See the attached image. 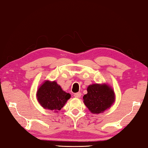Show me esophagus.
<instances>
[{
	"label": "esophagus",
	"mask_w": 148,
	"mask_h": 148,
	"mask_svg": "<svg viewBox=\"0 0 148 148\" xmlns=\"http://www.w3.org/2000/svg\"><path fill=\"white\" fill-rule=\"evenodd\" d=\"M74 96L76 97V98H80V97L82 96V93L81 92H76V93H75L74 95Z\"/></svg>",
	"instance_id": "34e87169"
}]
</instances>
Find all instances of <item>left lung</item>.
<instances>
[{"label":"left lung","mask_w":148,"mask_h":148,"mask_svg":"<svg viewBox=\"0 0 148 148\" xmlns=\"http://www.w3.org/2000/svg\"><path fill=\"white\" fill-rule=\"evenodd\" d=\"M87 93L83 97L84 103L93 114L103 113L114 105V90L106 84H93L87 87Z\"/></svg>","instance_id":"left-lung-1"}]
</instances>
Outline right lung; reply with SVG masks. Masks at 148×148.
<instances>
[{
	"label": "right lung",
	"mask_w": 148,
	"mask_h": 148,
	"mask_svg": "<svg viewBox=\"0 0 148 148\" xmlns=\"http://www.w3.org/2000/svg\"><path fill=\"white\" fill-rule=\"evenodd\" d=\"M36 96L38 103L44 109L58 112L71 95L63 91L56 81L47 79L39 86Z\"/></svg>",
	"instance_id": "obj_1"
}]
</instances>
